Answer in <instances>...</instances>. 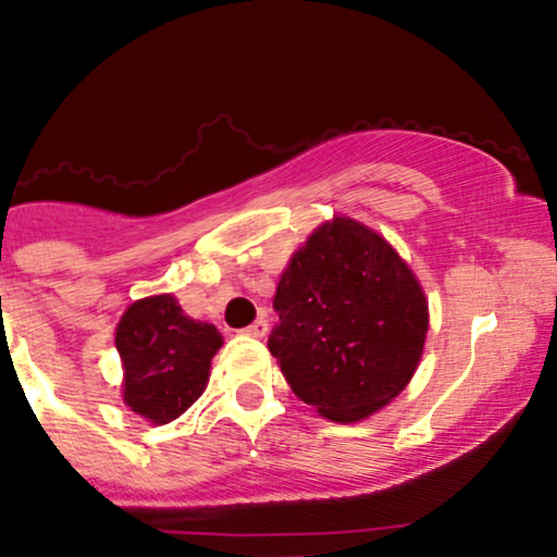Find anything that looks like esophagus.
<instances>
[{"label": "esophagus", "instance_id": "obj_1", "mask_svg": "<svg viewBox=\"0 0 557 557\" xmlns=\"http://www.w3.org/2000/svg\"><path fill=\"white\" fill-rule=\"evenodd\" d=\"M268 333V322L265 319H257V322H251L249 327L240 330V335H251V338H262V335Z\"/></svg>", "mask_w": 557, "mask_h": 557}]
</instances>
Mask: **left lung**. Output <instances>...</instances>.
Here are the masks:
<instances>
[{"label": "left lung", "instance_id": "left-lung-1", "mask_svg": "<svg viewBox=\"0 0 557 557\" xmlns=\"http://www.w3.org/2000/svg\"><path fill=\"white\" fill-rule=\"evenodd\" d=\"M268 349L302 404L360 422L398 398L425 349L420 278L384 235L351 216L322 222L289 257Z\"/></svg>", "mask_w": 557, "mask_h": 557}]
</instances>
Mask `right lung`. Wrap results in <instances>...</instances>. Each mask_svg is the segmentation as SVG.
Listing matches in <instances>:
<instances>
[{
    "mask_svg": "<svg viewBox=\"0 0 557 557\" xmlns=\"http://www.w3.org/2000/svg\"><path fill=\"white\" fill-rule=\"evenodd\" d=\"M224 338L213 324L186 317L173 295L135 300L115 324L124 382L121 398L151 425L178 420L208 387Z\"/></svg>",
    "mask_w": 557,
    "mask_h": 557,
    "instance_id": "add662e5",
    "label": "right lung"
}]
</instances>
